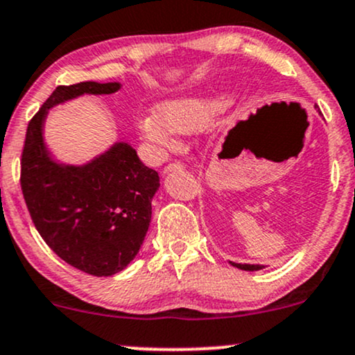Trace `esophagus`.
I'll list each match as a JSON object with an SVG mask.
<instances>
[{
  "label": "esophagus",
  "mask_w": 355,
  "mask_h": 355,
  "mask_svg": "<svg viewBox=\"0 0 355 355\" xmlns=\"http://www.w3.org/2000/svg\"><path fill=\"white\" fill-rule=\"evenodd\" d=\"M183 168H185V164H182V162H172V164H168L165 166L164 173L177 172V170H183Z\"/></svg>",
  "instance_id": "esophagus-1"
}]
</instances>
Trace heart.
<instances>
[{
  "mask_svg": "<svg viewBox=\"0 0 355 355\" xmlns=\"http://www.w3.org/2000/svg\"><path fill=\"white\" fill-rule=\"evenodd\" d=\"M228 105L223 97L202 99V97H182L165 101L157 110H148L139 121V129L150 142L168 147L175 132L191 134L207 129Z\"/></svg>",
  "mask_w": 355,
  "mask_h": 355,
  "instance_id": "obj_1",
  "label": "heart"
}]
</instances>
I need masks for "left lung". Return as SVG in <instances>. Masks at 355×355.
Listing matches in <instances>:
<instances>
[{
  "instance_id": "left-lung-1",
  "label": "left lung",
  "mask_w": 355,
  "mask_h": 355,
  "mask_svg": "<svg viewBox=\"0 0 355 355\" xmlns=\"http://www.w3.org/2000/svg\"><path fill=\"white\" fill-rule=\"evenodd\" d=\"M232 264L234 268H240L243 271H259L264 268L261 264H241V263H232Z\"/></svg>"
}]
</instances>
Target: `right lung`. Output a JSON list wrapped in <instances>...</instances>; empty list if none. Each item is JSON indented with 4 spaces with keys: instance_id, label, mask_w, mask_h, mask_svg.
<instances>
[{
    "instance_id": "1",
    "label": "right lung",
    "mask_w": 355,
    "mask_h": 355,
    "mask_svg": "<svg viewBox=\"0 0 355 355\" xmlns=\"http://www.w3.org/2000/svg\"><path fill=\"white\" fill-rule=\"evenodd\" d=\"M119 83L59 85L29 121L21 190L41 238L59 258L92 276H112L139 253L152 218L159 173L117 142L85 165H61L42 140L48 110L83 94H112Z\"/></svg>"
}]
</instances>
